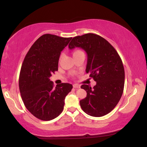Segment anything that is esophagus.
<instances>
[{
    "label": "esophagus",
    "instance_id": "obj_1",
    "mask_svg": "<svg viewBox=\"0 0 147 147\" xmlns=\"http://www.w3.org/2000/svg\"><path fill=\"white\" fill-rule=\"evenodd\" d=\"M73 87L74 88H80V86L78 85V84H74Z\"/></svg>",
    "mask_w": 147,
    "mask_h": 147
}]
</instances>
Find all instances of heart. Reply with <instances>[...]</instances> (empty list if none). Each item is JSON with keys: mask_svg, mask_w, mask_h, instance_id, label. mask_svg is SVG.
Returning a JSON list of instances; mask_svg holds the SVG:
<instances>
[{"mask_svg": "<svg viewBox=\"0 0 147 147\" xmlns=\"http://www.w3.org/2000/svg\"><path fill=\"white\" fill-rule=\"evenodd\" d=\"M82 53H83V52H82L81 50H78V49L75 50V51H74V52H73V56L74 57V56L77 55H78V54ZM62 57H63V54H61V55H60V56H59V62L61 61Z\"/></svg>", "mask_w": 147, "mask_h": 147, "instance_id": "1", "label": "heart"}]
</instances>
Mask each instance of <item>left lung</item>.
I'll list each match as a JSON object with an SVG mask.
<instances>
[{
  "label": "left lung",
  "mask_w": 147,
  "mask_h": 147,
  "mask_svg": "<svg viewBox=\"0 0 147 147\" xmlns=\"http://www.w3.org/2000/svg\"><path fill=\"white\" fill-rule=\"evenodd\" d=\"M80 47L88 55L86 73L96 82L94 88L83 84L87 96L80 100L82 109L88 115L100 117L115 108L123 93L124 69L113 46L101 36L87 33L74 37L70 49Z\"/></svg>",
  "instance_id": "left-lung-1"
}]
</instances>
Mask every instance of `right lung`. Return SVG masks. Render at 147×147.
Listing matches in <instances>:
<instances>
[{
    "label": "right lung",
    "mask_w": 147,
    "mask_h": 147,
    "mask_svg": "<svg viewBox=\"0 0 147 147\" xmlns=\"http://www.w3.org/2000/svg\"><path fill=\"white\" fill-rule=\"evenodd\" d=\"M71 39L45 34L33 43L24 59L19 75L20 93L25 107L38 119L48 121L57 117L73 88L68 83L54 88L49 79L58 70L61 51Z\"/></svg>",
    "instance_id": "1"
}]
</instances>
